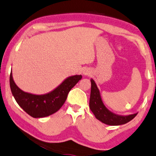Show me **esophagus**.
Listing matches in <instances>:
<instances>
[{
  "label": "esophagus",
  "mask_w": 156,
  "mask_h": 156,
  "mask_svg": "<svg viewBox=\"0 0 156 156\" xmlns=\"http://www.w3.org/2000/svg\"><path fill=\"white\" fill-rule=\"evenodd\" d=\"M82 73H83L84 75H85V76H90V74H91V71H90V69L89 68H84L82 69Z\"/></svg>",
  "instance_id": "1"
}]
</instances>
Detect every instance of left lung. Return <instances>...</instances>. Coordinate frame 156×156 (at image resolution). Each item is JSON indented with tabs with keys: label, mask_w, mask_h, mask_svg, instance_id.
Masks as SVG:
<instances>
[{
	"label": "left lung",
	"mask_w": 156,
	"mask_h": 156,
	"mask_svg": "<svg viewBox=\"0 0 156 156\" xmlns=\"http://www.w3.org/2000/svg\"><path fill=\"white\" fill-rule=\"evenodd\" d=\"M91 82V93L90 98V108L94 113L95 118L103 122V124L111 125V126H118L128 123L137 116V113L134 114L122 116L111 112L105 107L102 101L101 93L95 82L93 79Z\"/></svg>",
	"instance_id": "1"
}]
</instances>
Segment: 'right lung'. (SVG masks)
<instances>
[{"instance_id": "add662e5", "label": "right lung", "mask_w": 156, "mask_h": 156, "mask_svg": "<svg viewBox=\"0 0 156 156\" xmlns=\"http://www.w3.org/2000/svg\"><path fill=\"white\" fill-rule=\"evenodd\" d=\"M82 77V75L70 76L49 93L35 95L21 90L13 81L11 72L10 87L16 103L25 112L33 118H43L57 112L62 107L69 91Z\"/></svg>"}]
</instances>
